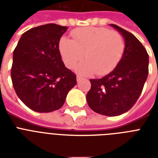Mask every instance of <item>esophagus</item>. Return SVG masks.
Here are the masks:
<instances>
[{"instance_id": "esophagus-1", "label": "esophagus", "mask_w": 158, "mask_h": 158, "mask_svg": "<svg viewBox=\"0 0 158 158\" xmlns=\"http://www.w3.org/2000/svg\"><path fill=\"white\" fill-rule=\"evenodd\" d=\"M82 79V78L80 76H77L76 77V80H77V82H79V81H80V80H81Z\"/></svg>"}]
</instances>
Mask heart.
I'll return each mask as SVG.
<instances>
[{"mask_svg": "<svg viewBox=\"0 0 158 158\" xmlns=\"http://www.w3.org/2000/svg\"><path fill=\"white\" fill-rule=\"evenodd\" d=\"M74 40L62 38L59 48L62 59L68 68L76 67L83 75L97 74L105 75L112 70L122 56L125 42L121 34L106 28L88 27L75 29L72 33Z\"/></svg>", "mask_w": 158, "mask_h": 158, "instance_id": "obj_1", "label": "heart"}]
</instances>
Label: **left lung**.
<instances>
[{
    "mask_svg": "<svg viewBox=\"0 0 158 158\" xmlns=\"http://www.w3.org/2000/svg\"><path fill=\"white\" fill-rule=\"evenodd\" d=\"M125 40L121 59L112 71L102 79H90L87 102L95 112L116 116L128 111L137 102L148 74V54L130 32L110 24Z\"/></svg>",
    "mask_w": 158,
    "mask_h": 158,
    "instance_id": "left-lung-1",
    "label": "left lung"
}]
</instances>
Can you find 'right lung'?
Wrapping results in <instances>:
<instances>
[{
  "label": "right lung",
  "mask_w": 158,
  "mask_h": 158,
  "mask_svg": "<svg viewBox=\"0 0 158 158\" xmlns=\"http://www.w3.org/2000/svg\"><path fill=\"white\" fill-rule=\"evenodd\" d=\"M67 27L48 23L26 31L13 53L11 79L17 96L31 110L52 112L61 107L76 75L64 66L59 42Z\"/></svg>",
  "instance_id": "1"
}]
</instances>
